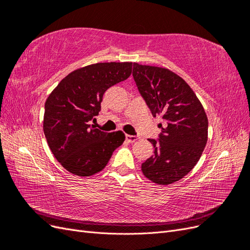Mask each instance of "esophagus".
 <instances>
[{
  "instance_id": "1",
  "label": "esophagus",
  "mask_w": 250,
  "mask_h": 250,
  "mask_svg": "<svg viewBox=\"0 0 250 250\" xmlns=\"http://www.w3.org/2000/svg\"><path fill=\"white\" fill-rule=\"evenodd\" d=\"M125 138L128 143H133L135 141H138V139H139V137H137V135H130V134H126Z\"/></svg>"
}]
</instances>
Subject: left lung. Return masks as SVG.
<instances>
[{
    "instance_id": "8db88e82",
    "label": "left lung",
    "mask_w": 250,
    "mask_h": 250,
    "mask_svg": "<svg viewBox=\"0 0 250 250\" xmlns=\"http://www.w3.org/2000/svg\"><path fill=\"white\" fill-rule=\"evenodd\" d=\"M132 76L153 117L165 124L157 140L149 139L154 154L142 171L157 185L183 178L197 164L208 141V117L193 89L178 75L164 67L133 63Z\"/></svg>"
}]
</instances>
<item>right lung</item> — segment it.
<instances>
[{
    "instance_id": "1",
    "label": "right lung",
    "mask_w": 250,
    "mask_h": 250,
    "mask_svg": "<svg viewBox=\"0 0 250 250\" xmlns=\"http://www.w3.org/2000/svg\"><path fill=\"white\" fill-rule=\"evenodd\" d=\"M132 62H101L81 67L58 83L44 104L43 132L62 167L78 176L105 168L122 145V131L106 133L90 124L101 110L103 95L131 74Z\"/></svg>"
}]
</instances>
